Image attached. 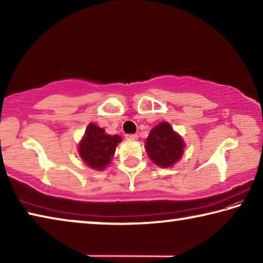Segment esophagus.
Wrapping results in <instances>:
<instances>
[{"label": "esophagus", "instance_id": "esophagus-1", "mask_svg": "<svg viewBox=\"0 0 263 263\" xmlns=\"http://www.w3.org/2000/svg\"><path fill=\"white\" fill-rule=\"evenodd\" d=\"M125 137L127 138V139H137V138H138L137 135H126Z\"/></svg>", "mask_w": 263, "mask_h": 263}]
</instances>
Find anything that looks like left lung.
Segmentation results:
<instances>
[{"label": "left lung", "instance_id": "obj_1", "mask_svg": "<svg viewBox=\"0 0 263 263\" xmlns=\"http://www.w3.org/2000/svg\"><path fill=\"white\" fill-rule=\"evenodd\" d=\"M145 148L155 164L167 168L182 158L184 141L168 123L162 122L151 130Z\"/></svg>", "mask_w": 263, "mask_h": 263}]
</instances>
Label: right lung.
Returning <instances> with one entry per match:
<instances>
[{
  "mask_svg": "<svg viewBox=\"0 0 263 263\" xmlns=\"http://www.w3.org/2000/svg\"><path fill=\"white\" fill-rule=\"evenodd\" d=\"M122 141V138L105 133V130L95 124H89L82 140L79 144V154L81 159L95 171H102L111 161L116 146Z\"/></svg>",
  "mask_w": 263,
  "mask_h": 263,
  "instance_id": "obj_1",
  "label": "right lung"
}]
</instances>
